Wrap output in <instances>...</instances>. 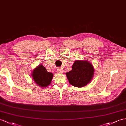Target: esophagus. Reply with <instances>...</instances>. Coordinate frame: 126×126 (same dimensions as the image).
I'll return each mask as SVG.
<instances>
[{"label": "esophagus", "instance_id": "obj_1", "mask_svg": "<svg viewBox=\"0 0 126 126\" xmlns=\"http://www.w3.org/2000/svg\"><path fill=\"white\" fill-rule=\"evenodd\" d=\"M57 71L58 72H59V73H62L63 72V70L61 68H57Z\"/></svg>", "mask_w": 126, "mask_h": 126}]
</instances>
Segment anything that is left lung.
<instances>
[{
	"label": "left lung",
	"instance_id": "obj_1",
	"mask_svg": "<svg viewBox=\"0 0 126 126\" xmlns=\"http://www.w3.org/2000/svg\"><path fill=\"white\" fill-rule=\"evenodd\" d=\"M69 83L72 86L82 87L90 83L94 75V68L87 61H75L72 70L66 73Z\"/></svg>",
	"mask_w": 126,
	"mask_h": 126
}]
</instances>
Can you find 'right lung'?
<instances>
[{
	"instance_id": "right-lung-1",
	"label": "right lung",
	"mask_w": 126,
	"mask_h": 126,
	"mask_svg": "<svg viewBox=\"0 0 126 126\" xmlns=\"http://www.w3.org/2000/svg\"><path fill=\"white\" fill-rule=\"evenodd\" d=\"M32 75L36 84L41 87L48 86L53 78V74L48 72L45 67L42 65H39L35 69Z\"/></svg>"
}]
</instances>
